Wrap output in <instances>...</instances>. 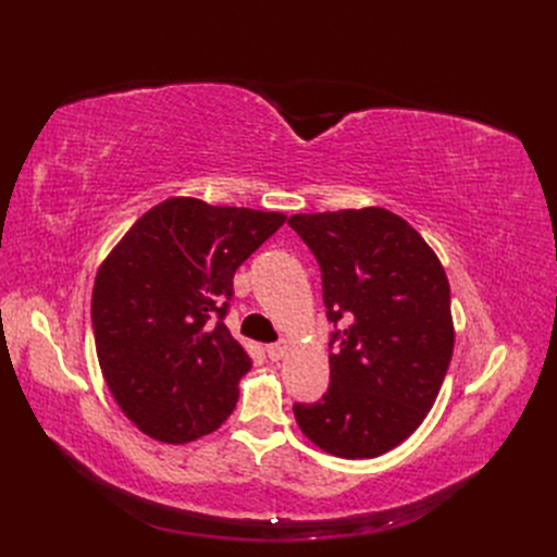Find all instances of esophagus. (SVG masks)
I'll use <instances>...</instances> for the list:
<instances>
[{
	"label": "esophagus",
	"mask_w": 557,
	"mask_h": 557,
	"mask_svg": "<svg viewBox=\"0 0 557 557\" xmlns=\"http://www.w3.org/2000/svg\"><path fill=\"white\" fill-rule=\"evenodd\" d=\"M264 350H267V358L272 360V362H276V360H281L285 356V352H288V344H283V342L281 344H269Z\"/></svg>",
	"instance_id": "34e87169"
}]
</instances>
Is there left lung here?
Here are the masks:
<instances>
[{
    "label": "left lung",
    "mask_w": 557,
    "mask_h": 557,
    "mask_svg": "<svg viewBox=\"0 0 557 557\" xmlns=\"http://www.w3.org/2000/svg\"><path fill=\"white\" fill-rule=\"evenodd\" d=\"M288 225L320 264L330 387L295 404L299 430L330 455L376 458L423 423L448 372L450 285L425 239L379 207L297 213Z\"/></svg>",
    "instance_id": "obj_1"
}]
</instances>
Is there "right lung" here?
<instances>
[{"mask_svg":"<svg viewBox=\"0 0 557 557\" xmlns=\"http://www.w3.org/2000/svg\"><path fill=\"white\" fill-rule=\"evenodd\" d=\"M283 223L276 211L170 197L99 267L97 360L117 407L150 440L195 442L237 407L250 358L223 320L232 278Z\"/></svg>","mask_w":557,"mask_h":557,"instance_id":"obj_1","label":"right lung"}]
</instances>
